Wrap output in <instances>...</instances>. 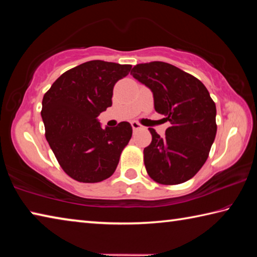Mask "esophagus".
Returning <instances> with one entry per match:
<instances>
[{
    "instance_id": "obj_1",
    "label": "esophagus",
    "mask_w": 257,
    "mask_h": 257,
    "mask_svg": "<svg viewBox=\"0 0 257 257\" xmlns=\"http://www.w3.org/2000/svg\"><path fill=\"white\" fill-rule=\"evenodd\" d=\"M132 127L134 130H137V129H141L142 128V124L137 122V121H133L132 122Z\"/></svg>"
}]
</instances>
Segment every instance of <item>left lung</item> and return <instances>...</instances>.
<instances>
[{"mask_svg": "<svg viewBox=\"0 0 257 257\" xmlns=\"http://www.w3.org/2000/svg\"><path fill=\"white\" fill-rule=\"evenodd\" d=\"M130 73L153 92L155 111L170 122L165 137L149 128L147 173L162 185L191 179L206 162L216 135V107L210 93L196 77L161 61L136 64Z\"/></svg>", "mask_w": 257, "mask_h": 257, "instance_id": "left-lung-1", "label": "left lung"}]
</instances>
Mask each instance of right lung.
Wrapping results in <instances>:
<instances>
[{"mask_svg":"<svg viewBox=\"0 0 257 257\" xmlns=\"http://www.w3.org/2000/svg\"><path fill=\"white\" fill-rule=\"evenodd\" d=\"M130 70V64L88 61L62 73L43 97L45 137L72 179L92 184L114 173L133 128L122 121L103 129L97 116L112 105L113 87Z\"/></svg>","mask_w":257,"mask_h":257,"instance_id":"add662e5","label":"right lung"}]
</instances>
